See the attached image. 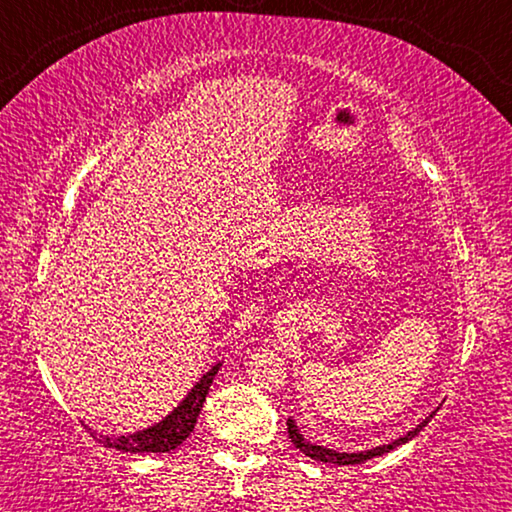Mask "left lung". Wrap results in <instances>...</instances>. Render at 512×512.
Masks as SVG:
<instances>
[{"instance_id":"obj_1","label":"left lung","mask_w":512,"mask_h":512,"mask_svg":"<svg viewBox=\"0 0 512 512\" xmlns=\"http://www.w3.org/2000/svg\"><path fill=\"white\" fill-rule=\"evenodd\" d=\"M438 411V409H436ZM436 411H431L427 418H424L418 427L411 429L409 433H404L402 438L393 440V443L388 445H377V447H370V449H361V452H339V449H332V447H325V445H318V443H311V440H307L305 436H302L300 427L296 424V420L289 418L287 420V427H289V438L291 443L296 445L302 454L314 458V461H323V463H334V465H359V463H366L370 461V458H377V456H384L388 452H393L395 447H400L404 443H409V440H413L418 433L427 427L429 420L436 415Z\"/></svg>"}]
</instances>
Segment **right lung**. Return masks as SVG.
<instances>
[{
  "instance_id": "1",
  "label": "right lung",
  "mask_w": 512,
  "mask_h": 512,
  "mask_svg": "<svg viewBox=\"0 0 512 512\" xmlns=\"http://www.w3.org/2000/svg\"><path fill=\"white\" fill-rule=\"evenodd\" d=\"M221 363H216L205 375L196 381L192 391H189L183 402H180L176 409H173L169 415H164L160 422L151 424L142 431L128 433V436H117V433H103L97 429H90V436L101 443L103 447L110 449H119V452H131V454H153V452H171L176 449L185 438H189V433L194 431L198 413L203 409V402L207 393H210V386L219 372Z\"/></svg>"
}]
</instances>
